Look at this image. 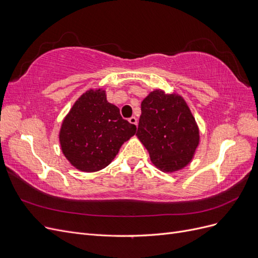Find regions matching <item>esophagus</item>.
<instances>
[{
	"mask_svg": "<svg viewBox=\"0 0 258 258\" xmlns=\"http://www.w3.org/2000/svg\"><path fill=\"white\" fill-rule=\"evenodd\" d=\"M129 122L132 123V124H136V126H137V124H138V119L136 118L135 116H132V117H130V118H129Z\"/></svg>",
	"mask_w": 258,
	"mask_h": 258,
	"instance_id": "34e87169",
	"label": "esophagus"
}]
</instances>
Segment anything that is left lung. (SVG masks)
Segmentation results:
<instances>
[{
  "label": "left lung",
  "instance_id": "obj_1",
  "mask_svg": "<svg viewBox=\"0 0 258 258\" xmlns=\"http://www.w3.org/2000/svg\"><path fill=\"white\" fill-rule=\"evenodd\" d=\"M141 111L137 136L154 165L165 172L188 165L199 143V130L183 98L156 90L142 101Z\"/></svg>",
  "mask_w": 258,
  "mask_h": 258
}]
</instances>
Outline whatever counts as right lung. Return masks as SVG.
<instances>
[{"label": "right lung", "instance_id": "obj_1", "mask_svg": "<svg viewBox=\"0 0 258 258\" xmlns=\"http://www.w3.org/2000/svg\"><path fill=\"white\" fill-rule=\"evenodd\" d=\"M136 131V124L107 102L105 91L91 89L76 101L62 122L59 138L62 152L75 168L95 172L110 165Z\"/></svg>", "mask_w": 258, "mask_h": 258}]
</instances>
